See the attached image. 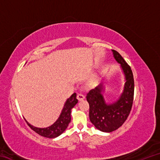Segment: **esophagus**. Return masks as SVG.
Wrapping results in <instances>:
<instances>
[{
  "label": "esophagus",
  "instance_id": "34e87169",
  "mask_svg": "<svg viewBox=\"0 0 160 160\" xmlns=\"http://www.w3.org/2000/svg\"><path fill=\"white\" fill-rule=\"evenodd\" d=\"M77 98L78 100H79V101H82V100L85 99V96H84L82 94H78Z\"/></svg>",
  "mask_w": 160,
  "mask_h": 160
}]
</instances>
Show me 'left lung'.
I'll use <instances>...</instances> for the list:
<instances>
[{"label":"left lung","mask_w":160,"mask_h":160,"mask_svg":"<svg viewBox=\"0 0 160 160\" xmlns=\"http://www.w3.org/2000/svg\"><path fill=\"white\" fill-rule=\"evenodd\" d=\"M115 60L121 65L125 77L123 90L116 101L107 102L103 92L105 91L104 83L91 90L87 94V101L90 104V120L97 129L110 132L117 130L128 118L133 102L134 80L131 67L115 50H112Z\"/></svg>","instance_id":"8db88e82"}]
</instances>
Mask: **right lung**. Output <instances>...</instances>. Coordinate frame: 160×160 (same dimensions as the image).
Wrapping results in <instances>:
<instances>
[{
    "instance_id": "obj_1",
    "label": "right lung",
    "mask_w": 160,
    "mask_h": 160,
    "mask_svg": "<svg viewBox=\"0 0 160 160\" xmlns=\"http://www.w3.org/2000/svg\"><path fill=\"white\" fill-rule=\"evenodd\" d=\"M78 102V100L76 98V93L72 94L65 102L61 114L58 118L56 121V122L47 128H37V127H35L26 121V119L25 121L28 125L37 133L43 137L54 138L59 136L66 131L69 123L71 121V109Z\"/></svg>"
}]
</instances>
